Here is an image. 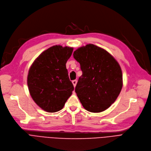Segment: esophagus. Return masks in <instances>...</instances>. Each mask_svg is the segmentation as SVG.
<instances>
[{
  "mask_svg": "<svg viewBox=\"0 0 151 151\" xmlns=\"http://www.w3.org/2000/svg\"><path fill=\"white\" fill-rule=\"evenodd\" d=\"M72 82H73V85H74V87H76V86L77 82V80H74V81H72Z\"/></svg>",
  "mask_w": 151,
  "mask_h": 151,
  "instance_id": "1",
  "label": "esophagus"
}]
</instances>
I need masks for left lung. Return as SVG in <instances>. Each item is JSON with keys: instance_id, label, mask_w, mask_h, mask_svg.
I'll list each match as a JSON object with an SVG mask.
<instances>
[{"instance_id": "1", "label": "left lung", "mask_w": 151, "mask_h": 151, "mask_svg": "<svg viewBox=\"0 0 151 151\" xmlns=\"http://www.w3.org/2000/svg\"><path fill=\"white\" fill-rule=\"evenodd\" d=\"M73 56L82 71L75 88L81 103L91 112L104 111L115 102L122 88L119 63L105 50L93 44L78 48Z\"/></svg>"}]
</instances>
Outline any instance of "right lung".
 <instances>
[{
    "instance_id": "1",
    "label": "right lung",
    "mask_w": 151,
    "mask_h": 151,
    "mask_svg": "<svg viewBox=\"0 0 151 151\" xmlns=\"http://www.w3.org/2000/svg\"><path fill=\"white\" fill-rule=\"evenodd\" d=\"M73 48L55 45L42 53L34 61L27 76V86L33 100L48 112L60 111L74 88L66 63Z\"/></svg>"
}]
</instances>
